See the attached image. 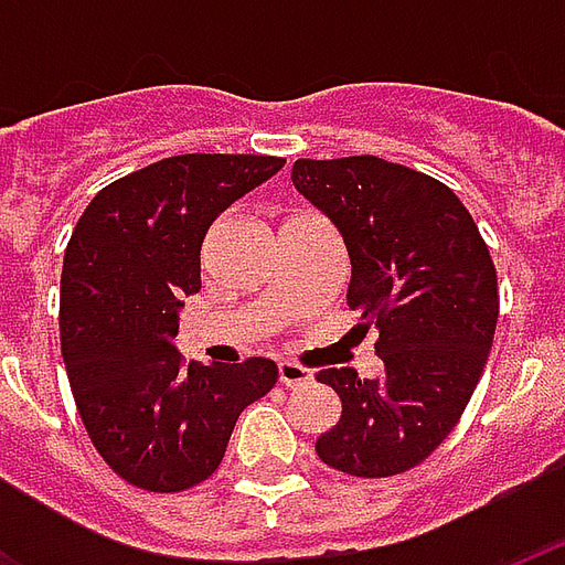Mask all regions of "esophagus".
I'll return each mask as SVG.
<instances>
[{
    "label": "esophagus",
    "mask_w": 565,
    "mask_h": 565,
    "mask_svg": "<svg viewBox=\"0 0 565 565\" xmlns=\"http://www.w3.org/2000/svg\"><path fill=\"white\" fill-rule=\"evenodd\" d=\"M278 379H281L284 387H299V384H306L311 381V372L306 366H299V363H278Z\"/></svg>",
    "instance_id": "34e87169"
}]
</instances>
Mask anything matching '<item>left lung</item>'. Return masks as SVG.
<instances>
[{
    "mask_svg": "<svg viewBox=\"0 0 565 565\" xmlns=\"http://www.w3.org/2000/svg\"><path fill=\"white\" fill-rule=\"evenodd\" d=\"M294 184L330 217L351 257L348 308L375 327L384 375L320 369L342 399L318 457L356 478H391L450 436L493 344L497 269L457 193L381 157L296 160Z\"/></svg>",
    "mask_w": 565,
    "mask_h": 565,
    "instance_id": "left-lung-1",
    "label": "left lung"
}]
</instances>
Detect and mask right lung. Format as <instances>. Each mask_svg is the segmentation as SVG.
<instances>
[{
  "label": "right lung",
  "mask_w": 565,
  "mask_h": 565,
  "mask_svg": "<svg viewBox=\"0 0 565 565\" xmlns=\"http://www.w3.org/2000/svg\"><path fill=\"white\" fill-rule=\"evenodd\" d=\"M281 157L181 153L103 186L68 238L60 344L93 448L132 487L181 493L226 454L247 405L278 366L184 363L174 351L181 299L199 294L211 221L281 169Z\"/></svg>",
  "instance_id": "right-lung-1"
}]
</instances>
